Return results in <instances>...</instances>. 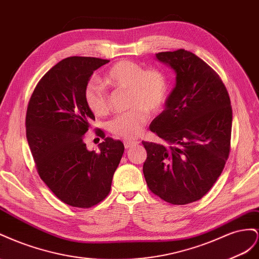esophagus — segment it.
<instances>
[{
    "mask_svg": "<svg viewBox=\"0 0 259 259\" xmlns=\"http://www.w3.org/2000/svg\"><path fill=\"white\" fill-rule=\"evenodd\" d=\"M137 143H139V142H137V141H124V142H123V145H124L125 149H130L131 146L136 145Z\"/></svg>",
    "mask_w": 259,
    "mask_h": 259,
    "instance_id": "esophagus-1",
    "label": "esophagus"
}]
</instances>
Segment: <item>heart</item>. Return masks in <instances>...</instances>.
I'll use <instances>...</instances> for the list:
<instances>
[{
	"label": "heart",
	"mask_w": 259,
	"mask_h": 259,
	"mask_svg": "<svg viewBox=\"0 0 259 259\" xmlns=\"http://www.w3.org/2000/svg\"><path fill=\"white\" fill-rule=\"evenodd\" d=\"M106 84L115 89L129 90L128 112L116 116L108 123V130L124 140L138 138L149 119V113H156L164 105L168 84L164 73L158 69H145L134 61H120L105 73ZM88 108L95 116H105L109 112V102L104 87L90 81L83 92Z\"/></svg>",
	"instance_id": "1"
}]
</instances>
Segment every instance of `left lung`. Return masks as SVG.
Masks as SVG:
<instances>
[{"label":"left lung","mask_w":259,"mask_h":259,"mask_svg":"<svg viewBox=\"0 0 259 259\" xmlns=\"http://www.w3.org/2000/svg\"><path fill=\"white\" fill-rule=\"evenodd\" d=\"M156 58L176 72L165 110L150 129L164 143L144 142L143 174L149 189L167 203L201 199L224 170L230 153L232 108L216 71L186 50Z\"/></svg>","instance_id":"left-lung-1"}]
</instances>
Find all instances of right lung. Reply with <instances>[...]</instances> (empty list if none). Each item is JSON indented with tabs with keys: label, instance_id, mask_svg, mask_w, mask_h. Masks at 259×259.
Here are the masks:
<instances>
[{
	"label": "right lung",
	"instance_id": "right-lung-1",
	"mask_svg": "<svg viewBox=\"0 0 259 259\" xmlns=\"http://www.w3.org/2000/svg\"><path fill=\"white\" fill-rule=\"evenodd\" d=\"M108 60L72 56L57 63L36 84L26 115V136L36 170L65 204L90 208L112 187L124 146L119 140L97 135L101 153L89 151L83 137L94 115L84 102V88L93 71Z\"/></svg>",
	"mask_w": 259,
	"mask_h": 259
}]
</instances>
